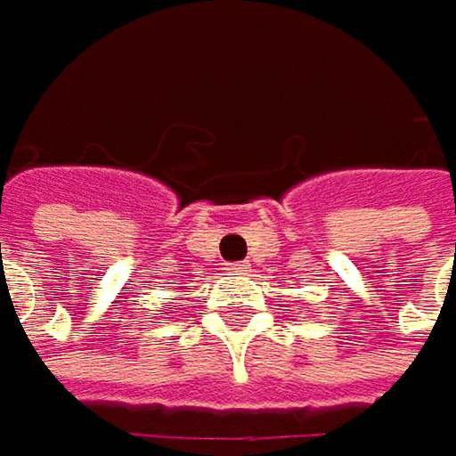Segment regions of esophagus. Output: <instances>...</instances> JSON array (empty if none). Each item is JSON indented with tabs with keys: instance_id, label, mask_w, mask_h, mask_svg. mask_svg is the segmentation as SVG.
<instances>
[{
	"instance_id": "obj_1",
	"label": "esophagus",
	"mask_w": 456,
	"mask_h": 456,
	"mask_svg": "<svg viewBox=\"0 0 456 456\" xmlns=\"http://www.w3.org/2000/svg\"><path fill=\"white\" fill-rule=\"evenodd\" d=\"M248 267H251L248 262H236V265H231V273H233V275H246Z\"/></svg>"
}]
</instances>
